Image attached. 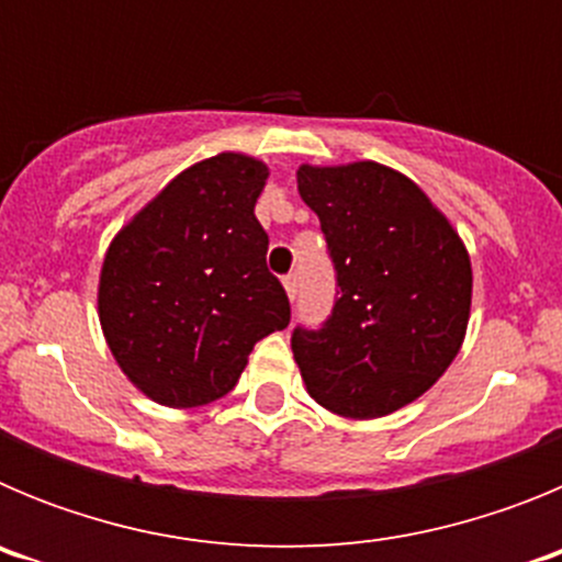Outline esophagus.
<instances>
[{
    "mask_svg": "<svg viewBox=\"0 0 562 562\" xmlns=\"http://www.w3.org/2000/svg\"><path fill=\"white\" fill-rule=\"evenodd\" d=\"M284 290H286V295L295 301V295H297V276H295V272H290V276L284 278Z\"/></svg>",
    "mask_w": 562,
    "mask_h": 562,
    "instance_id": "1",
    "label": "esophagus"
}]
</instances>
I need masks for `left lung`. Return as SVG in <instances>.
<instances>
[{
	"instance_id": "1",
	"label": "left lung",
	"mask_w": 562,
	"mask_h": 562,
	"mask_svg": "<svg viewBox=\"0 0 562 562\" xmlns=\"http://www.w3.org/2000/svg\"><path fill=\"white\" fill-rule=\"evenodd\" d=\"M335 265V306L295 326L306 391L326 411L376 419L445 374L470 317L473 270L459 233L408 177L380 162L297 168Z\"/></svg>"
}]
</instances>
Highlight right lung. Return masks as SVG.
Here are the masks:
<instances>
[{
  "label": "right lung",
  "instance_id": "obj_1",
  "mask_svg": "<svg viewBox=\"0 0 562 562\" xmlns=\"http://www.w3.org/2000/svg\"><path fill=\"white\" fill-rule=\"evenodd\" d=\"M267 166L216 154L182 171L109 245L98 312L123 374L168 408H200L238 382L252 346L290 326L267 270L258 193Z\"/></svg>",
  "mask_w": 562,
  "mask_h": 562
}]
</instances>
